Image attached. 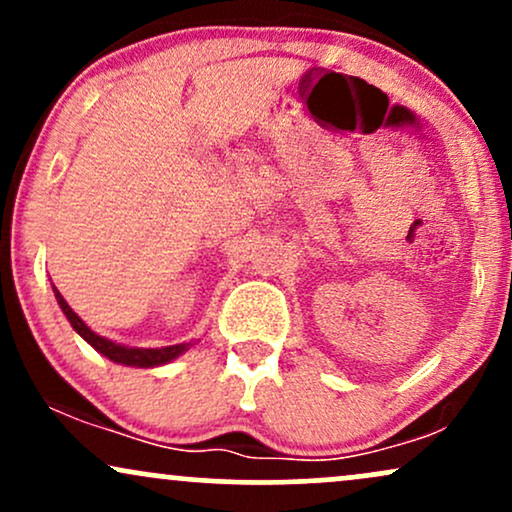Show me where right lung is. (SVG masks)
I'll return each instance as SVG.
<instances>
[{
    "mask_svg": "<svg viewBox=\"0 0 512 512\" xmlns=\"http://www.w3.org/2000/svg\"><path fill=\"white\" fill-rule=\"evenodd\" d=\"M55 298H57V303H60L62 313L67 315L69 322H72L74 330L79 332L81 337H84L86 342L98 351V354H103L105 358H110V361H115V363H122V366H137V368L163 366V363L178 358L182 351H187V346H190V344H175V346H161V349H132V346L115 344V342H110V339L101 337V334L93 332L91 327H86V322L81 320V317L76 315L72 308H69V303L64 301L62 293L57 289H55Z\"/></svg>",
    "mask_w": 512,
    "mask_h": 512,
    "instance_id": "1",
    "label": "right lung"
}]
</instances>
